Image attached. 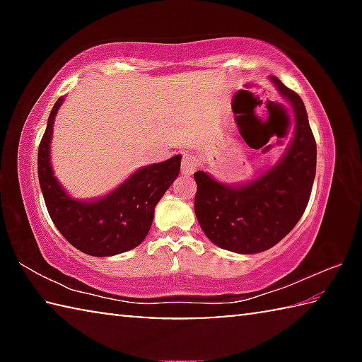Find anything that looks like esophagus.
<instances>
[{"label": "esophagus", "instance_id": "1", "mask_svg": "<svg viewBox=\"0 0 362 362\" xmlns=\"http://www.w3.org/2000/svg\"><path fill=\"white\" fill-rule=\"evenodd\" d=\"M196 170V158L193 155H183L182 159V173L183 174H193Z\"/></svg>", "mask_w": 362, "mask_h": 362}]
</instances>
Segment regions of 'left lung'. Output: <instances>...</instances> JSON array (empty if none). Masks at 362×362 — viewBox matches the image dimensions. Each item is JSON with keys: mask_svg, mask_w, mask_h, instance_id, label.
I'll list each match as a JSON object with an SVG mask.
<instances>
[{"mask_svg": "<svg viewBox=\"0 0 362 362\" xmlns=\"http://www.w3.org/2000/svg\"><path fill=\"white\" fill-rule=\"evenodd\" d=\"M269 81L293 112V137L278 163L241 185L194 173L201 228L216 246L236 254L263 252L283 240L303 216L316 175V142L303 100L276 76Z\"/></svg>", "mask_w": 362, "mask_h": 362, "instance_id": "8db88e82", "label": "left lung"}]
</instances>
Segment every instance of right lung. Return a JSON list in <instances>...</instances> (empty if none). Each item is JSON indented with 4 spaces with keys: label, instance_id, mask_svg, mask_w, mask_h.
Instances as JSON below:
<instances>
[{
    "label": "right lung",
    "instance_id": "obj_1",
    "mask_svg": "<svg viewBox=\"0 0 362 362\" xmlns=\"http://www.w3.org/2000/svg\"><path fill=\"white\" fill-rule=\"evenodd\" d=\"M64 97L54 103L38 148V179L49 216L78 250L110 257L137 247L148 235L155 207L180 170V155L140 168L113 192L97 199H76L65 192L51 164L52 126Z\"/></svg>",
    "mask_w": 362,
    "mask_h": 362
}]
</instances>
